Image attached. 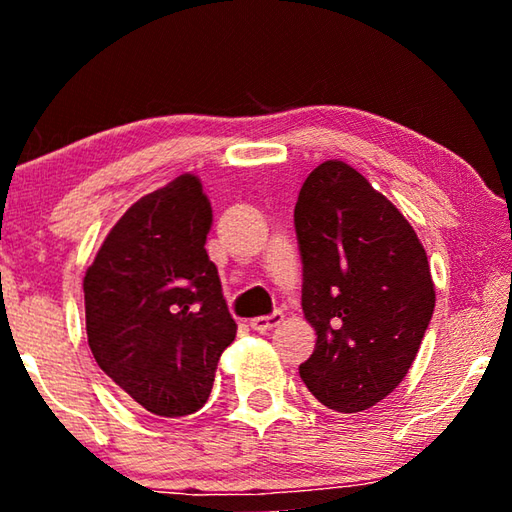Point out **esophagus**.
<instances>
[{"mask_svg": "<svg viewBox=\"0 0 512 512\" xmlns=\"http://www.w3.org/2000/svg\"><path fill=\"white\" fill-rule=\"evenodd\" d=\"M282 311H273L271 316H257L250 320V327L255 329V332H268V329H273L282 323Z\"/></svg>", "mask_w": 512, "mask_h": 512, "instance_id": "1", "label": "esophagus"}]
</instances>
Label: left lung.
Here are the masks:
<instances>
[{
    "mask_svg": "<svg viewBox=\"0 0 512 512\" xmlns=\"http://www.w3.org/2000/svg\"><path fill=\"white\" fill-rule=\"evenodd\" d=\"M302 311L316 329L300 377L327 409L359 413L406 377L436 307L411 223L357 169L327 160L300 189Z\"/></svg>",
    "mask_w": 512,
    "mask_h": 512,
    "instance_id": "8db88e82",
    "label": "left lung"
}]
</instances>
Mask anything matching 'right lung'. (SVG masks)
Listing matches in <instances>:
<instances>
[{
  "label": "right lung",
  "instance_id": "right-lung-1",
  "mask_svg": "<svg viewBox=\"0 0 512 512\" xmlns=\"http://www.w3.org/2000/svg\"><path fill=\"white\" fill-rule=\"evenodd\" d=\"M210 228L201 180L183 173L128 207L83 277L85 329L99 368L162 418L201 409L237 334L205 250Z\"/></svg>",
  "mask_w": 512,
  "mask_h": 512
}]
</instances>
